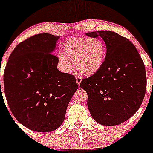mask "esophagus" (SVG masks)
I'll return each instance as SVG.
<instances>
[{"label": "esophagus", "instance_id": "1", "mask_svg": "<svg viewBox=\"0 0 153 153\" xmlns=\"http://www.w3.org/2000/svg\"><path fill=\"white\" fill-rule=\"evenodd\" d=\"M76 82H77V84H78V85H80V83H81V82H82V78L81 76H77L76 77Z\"/></svg>", "mask_w": 153, "mask_h": 153}]
</instances>
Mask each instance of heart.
<instances>
[{
    "mask_svg": "<svg viewBox=\"0 0 153 153\" xmlns=\"http://www.w3.org/2000/svg\"><path fill=\"white\" fill-rule=\"evenodd\" d=\"M64 52L58 53L59 64L65 72H71L74 63L81 74L93 75L101 69L106 55V47L99 38L74 37L63 44Z\"/></svg>",
    "mask_w": 153,
    "mask_h": 153,
    "instance_id": "obj_1",
    "label": "heart"
}]
</instances>
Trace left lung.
<instances>
[{
	"mask_svg": "<svg viewBox=\"0 0 153 153\" xmlns=\"http://www.w3.org/2000/svg\"><path fill=\"white\" fill-rule=\"evenodd\" d=\"M101 37L106 46L104 63L97 73L82 79L91 116L103 126H117L129 119L141 105L146 91L145 64L126 37L110 31L87 32Z\"/></svg>",
	"mask_w": 153,
	"mask_h": 153,
	"instance_id": "obj_1",
	"label": "left lung"
}]
</instances>
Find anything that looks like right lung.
<instances>
[{
	"label": "right lung",
	"mask_w": 153,
	"mask_h": 153,
	"mask_svg": "<svg viewBox=\"0 0 153 153\" xmlns=\"http://www.w3.org/2000/svg\"><path fill=\"white\" fill-rule=\"evenodd\" d=\"M59 39L42 33L24 40L11 53L4 72V94L13 116L39 133L62 125L78 90L75 77L57 69L59 59L51 53ZM0 90L1 94V82Z\"/></svg>",
	"instance_id": "obj_1"
}]
</instances>
